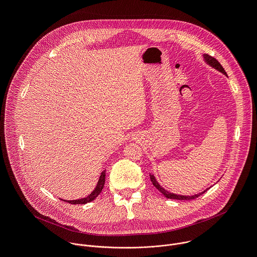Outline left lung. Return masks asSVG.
Returning <instances> with one entry per match:
<instances>
[{"label":"left lung","mask_w":257,"mask_h":257,"mask_svg":"<svg viewBox=\"0 0 257 257\" xmlns=\"http://www.w3.org/2000/svg\"><path fill=\"white\" fill-rule=\"evenodd\" d=\"M203 56V60H204V62L207 64V65H209L210 67H212V68H214L215 70H217V71H219L221 73H223V74H225L226 76H227V73H226V71H225V69L223 68V66L218 63V61L217 60H215L213 57H211V56H209V55H207V54H203L202 55ZM151 176V181H152V183L154 184V186L163 194V195H165V197H167V198H170V199H178V200H191V199H195V198H197L198 196H200L201 194H203L204 192H206L210 187H208V188H206L205 190H203L201 193H198V194H194V195H191V196H189V195H180V194H175V193H172V192H169L168 190H166L165 188H163L160 184H159V182L157 181V179H156V177L153 175V174H151L150 175Z\"/></svg>","instance_id":"obj_1"}]
</instances>
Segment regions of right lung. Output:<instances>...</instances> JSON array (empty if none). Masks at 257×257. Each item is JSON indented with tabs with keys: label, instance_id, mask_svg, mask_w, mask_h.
<instances>
[{
	"label": "right lung",
	"instance_id": "right-lung-1",
	"mask_svg": "<svg viewBox=\"0 0 257 257\" xmlns=\"http://www.w3.org/2000/svg\"><path fill=\"white\" fill-rule=\"evenodd\" d=\"M104 181H105V170H103L101 172L94 190L88 196H86L84 198H80V199H75V200H64V199H62V200L67 201V202L72 203V204H85L87 202H90V201L94 200L99 195V193L101 192V190L103 188V185H104Z\"/></svg>",
	"mask_w": 257,
	"mask_h": 257
}]
</instances>
